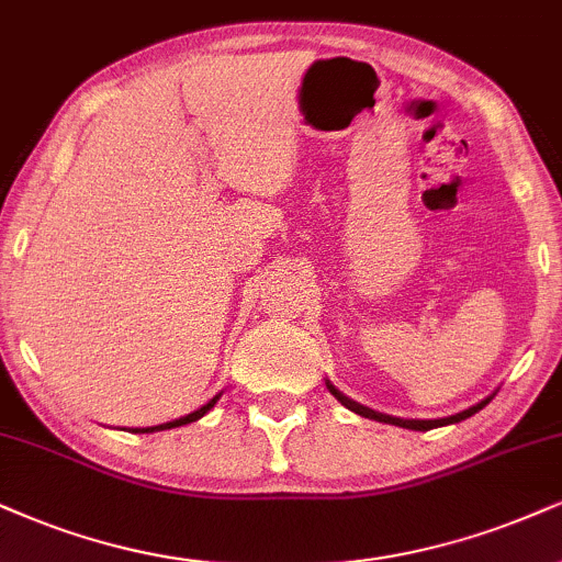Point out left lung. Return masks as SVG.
<instances>
[{
    "label": "left lung",
    "mask_w": 562,
    "mask_h": 562,
    "mask_svg": "<svg viewBox=\"0 0 562 562\" xmlns=\"http://www.w3.org/2000/svg\"><path fill=\"white\" fill-rule=\"evenodd\" d=\"M325 385H328V391L334 393V396H336L338 401H341V404H344L346 408H351V412L362 414V417H367V419L387 422V425H398V427H406V429H419V432H427V429L440 427V425H453V422H461V419L472 417V414H474V412H480V408H482L484 404H490V398H487V401H482V404H476V406H472V408H467V412L453 414V417H446V419H398V417H387V414H378V412H372V408H367V406H362V404H357V401L346 398L344 393L338 391L336 385H330V383H325Z\"/></svg>",
    "instance_id": "8db88e82"
}]
</instances>
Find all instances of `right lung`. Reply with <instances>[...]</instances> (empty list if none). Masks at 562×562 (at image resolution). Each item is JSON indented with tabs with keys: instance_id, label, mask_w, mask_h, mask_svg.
<instances>
[{
	"instance_id": "add662e5",
	"label": "right lung",
	"mask_w": 562,
	"mask_h": 562,
	"mask_svg": "<svg viewBox=\"0 0 562 562\" xmlns=\"http://www.w3.org/2000/svg\"><path fill=\"white\" fill-rule=\"evenodd\" d=\"M221 396V393H218ZM218 396L216 398H211L207 401V404L203 406V408H198V412H192V414H187V417H182V419H175V422H166V425H158V427H148V429H137V432H156V429H171V427H182V425H190V422H195V419H200L203 417L205 412H211L213 408V404H216L218 401Z\"/></svg>"
}]
</instances>
